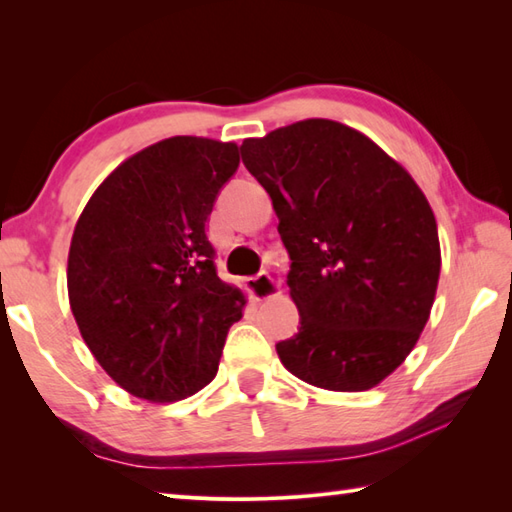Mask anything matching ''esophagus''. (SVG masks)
<instances>
[{
	"mask_svg": "<svg viewBox=\"0 0 512 512\" xmlns=\"http://www.w3.org/2000/svg\"><path fill=\"white\" fill-rule=\"evenodd\" d=\"M247 291L252 293L254 300H269V298H276V295H280V282L269 276V274H258V276H252L247 278Z\"/></svg>",
	"mask_w": 512,
	"mask_h": 512,
	"instance_id": "34e87169",
	"label": "esophagus"
}]
</instances>
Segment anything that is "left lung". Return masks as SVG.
Returning <instances> with one entry per match:
<instances>
[{
	"mask_svg": "<svg viewBox=\"0 0 512 512\" xmlns=\"http://www.w3.org/2000/svg\"><path fill=\"white\" fill-rule=\"evenodd\" d=\"M243 164L278 214L300 328L276 344L295 377L363 392L401 366L434 306V210L407 170L368 135L309 118L247 138Z\"/></svg>",
	"mask_w": 512,
	"mask_h": 512,
	"instance_id": "left-lung-1",
	"label": "left lung"
}]
</instances>
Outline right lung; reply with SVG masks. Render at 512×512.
Instances as JSON below:
<instances>
[{"mask_svg":"<svg viewBox=\"0 0 512 512\" xmlns=\"http://www.w3.org/2000/svg\"><path fill=\"white\" fill-rule=\"evenodd\" d=\"M241 157L175 135L124 160L76 221L67 295L87 348L122 390L188 399L217 377L245 295L217 276L206 225Z\"/></svg>","mask_w":512,"mask_h":512,"instance_id":"right-lung-1","label":"right lung"}]
</instances>
